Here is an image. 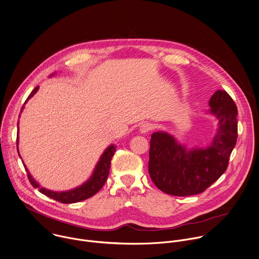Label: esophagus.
Instances as JSON below:
<instances>
[{
	"instance_id": "obj_1",
	"label": "esophagus",
	"mask_w": 259,
	"mask_h": 259,
	"mask_svg": "<svg viewBox=\"0 0 259 259\" xmlns=\"http://www.w3.org/2000/svg\"><path fill=\"white\" fill-rule=\"evenodd\" d=\"M151 125L150 124H148V123H143V124H141V126L139 127V131H140V133H142V134H145V133H147V132H149L150 130H151Z\"/></svg>"
}]
</instances>
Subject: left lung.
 I'll return each instance as SVG.
<instances>
[{
	"label": "left lung",
	"instance_id": "1",
	"mask_svg": "<svg viewBox=\"0 0 259 259\" xmlns=\"http://www.w3.org/2000/svg\"><path fill=\"white\" fill-rule=\"evenodd\" d=\"M218 124L212 141L188 148L165 131L151 134L148 171L162 192L179 197L203 193L227 169L237 140V108L225 91H217L209 101Z\"/></svg>",
	"mask_w": 259,
	"mask_h": 259
}]
</instances>
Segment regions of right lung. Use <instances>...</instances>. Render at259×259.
<instances>
[{
    "label": "right lung",
    "mask_w": 259,
    "mask_h": 259,
    "mask_svg": "<svg viewBox=\"0 0 259 259\" xmlns=\"http://www.w3.org/2000/svg\"><path fill=\"white\" fill-rule=\"evenodd\" d=\"M54 74L52 73L50 76H53ZM39 87H36L32 92L31 94L29 95V97L27 98L26 102L24 103V105L28 102L29 99H31L38 91ZM24 110V106L22 107L21 109V113L22 111ZM18 144H19V121H18V136H17V151H18V154L20 156V153H19V149H18ZM116 145L114 144H111L109 145L105 150L104 152L102 153L98 163L96 164L95 168H94V171L92 174V176L89 178L88 181H85L83 184H81L80 186L74 188V189H71V190H68V191H62V192H54V191H51V190H47L45 188H42L35 180L34 178L31 176V174L29 172L26 164L23 162L24 164V167H25V170L28 175V179H29V182L30 184L35 188V189H39V192L57 202H60V203H63V204H72V203H76V202H80V201H83L85 199H89L91 197H93L95 194H97L101 189L102 187L105 185L107 179H108V176H109V170H110V166H111V160H112V157L114 156V153L116 151ZM21 157V156H20Z\"/></svg>",
    "instance_id": "right-lung-1"
}]
</instances>
